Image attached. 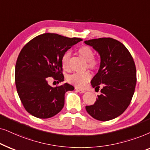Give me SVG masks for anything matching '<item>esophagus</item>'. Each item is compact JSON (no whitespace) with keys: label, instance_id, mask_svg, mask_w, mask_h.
Here are the masks:
<instances>
[{"label":"esophagus","instance_id":"esophagus-1","mask_svg":"<svg viewBox=\"0 0 150 150\" xmlns=\"http://www.w3.org/2000/svg\"><path fill=\"white\" fill-rule=\"evenodd\" d=\"M76 91L77 92H79V93H85V91H83V90H81V89H79V88H77Z\"/></svg>","mask_w":150,"mask_h":150}]
</instances>
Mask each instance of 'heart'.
<instances>
[{
	"instance_id": "heart-1",
	"label": "heart",
	"mask_w": 150,
	"mask_h": 150,
	"mask_svg": "<svg viewBox=\"0 0 150 150\" xmlns=\"http://www.w3.org/2000/svg\"><path fill=\"white\" fill-rule=\"evenodd\" d=\"M79 53L87 61V67L89 69L95 70L99 67V61L94 57L95 53L91 47L84 46L79 49ZM71 52L67 51L64 53L62 57V66L64 70L69 71L70 70V59H71ZM92 75L89 71L84 73H75L69 75L67 77V81L70 84L75 86L78 88H83L86 86L87 83L91 80Z\"/></svg>"
}]
</instances>
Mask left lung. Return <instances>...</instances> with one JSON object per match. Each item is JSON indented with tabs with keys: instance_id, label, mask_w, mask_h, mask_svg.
Returning a JSON list of instances; mask_svg holds the SVG:
<instances>
[{
	"instance_id": "left-lung-1",
	"label": "left lung",
	"mask_w": 150,
	"mask_h": 150,
	"mask_svg": "<svg viewBox=\"0 0 150 150\" xmlns=\"http://www.w3.org/2000/svg\"><path fill=\"white\" fill-rule=\"evenodd\" d=\"M84 42L100 55V68L91 85L95 89L102 86L95 103L86 106V110L97 120H111L121 115L132 99L137 83L134 61L127 48L117 40L101 38Z\"/></svg>"
}]
</instances>
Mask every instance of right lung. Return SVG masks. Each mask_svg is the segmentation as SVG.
Listing matches in <instances>:
<instances>
[{
	"label": "right lung",
	"instance_id": "obj_1",
	"mask_svg": "<svg viewBox=\"0 0 150 150\" xmlns=\"http://www.w3.org/2000/svg\"><path fill=\"white\" fill-rule=\"evenodd\" d=\"M81 40L47 33L35 37L22 49L16 64L15 83L24 108L31 115L51 118L63 108L65 93L74 87L64 83L53 88L47 79L64 81L62 57Z\"/></svg>",
	"mask_w": 150,
	"mask_h": 150
}]
</instances>
